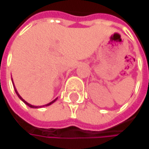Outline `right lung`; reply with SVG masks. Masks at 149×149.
Returning a JSON list of instances; mask_svg holds the SVG:
<instances>
[{"label": "right lung", "mask_w": 149, "mask_h": 149, "mask_svg": "<svg viewBox=\"0 0 149 149\" xmlns=\"http://www.w3.org/2000/svg\"><path fill=\"white\" fill-rule=\"evenodd\" d=\"M12 82H13V79H12ZM14 88H15V91L16 95H18V97H19V98H20V99H21V100H22V102H24L26 105H28L29 107H30V108H32V109H39V108H42V107H47V106H49V105L53 104V103H54V102L57 100V98H56V99H54V101H52L51 102H49V103H47V104H46V105H43V106H34V105H31V104H29V102H27L25 100H23V99H22V96L19 95V93L17 92V90H16V88H15V84H14Z\"/></svg>", "instance_id": "right-lung-1"}]
</instances>
